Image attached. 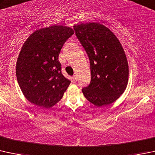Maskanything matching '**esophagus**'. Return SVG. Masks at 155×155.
<instances>
[{
    "mask_svg": "<svg viewBox=\"0 0 155 155\" xmlns=\"http://www.w3.org/2000/svg\"><path fill=\"white\" fill-rule=\"evenodd\" d=\"M72 80H73V82H76V81H77V77H76V75H74V76H73L72 77Z\"/></svg>",
    "mask_w": 155,
    "mask_h": 155,
    "instance_id": "esophagus-1",
    "label": "esophagus"
}]
</instances>
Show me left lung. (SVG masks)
Here are the masks:
<instances>
[{
  "label": "left lung",
  "mask_w": 155,
  "mask_h": 155,
  "mask_svg": "<svg viewBox=\"0 0 155 155\" xmlns=\"http://www.w3.org/2000/svg\"><path fill=\"white\" fill-rule=\"evenodd\" d=\"M73 29L90 60L91 80L82 88L83 94L96 106L109 105L123 94L128 84L124 50L116 35L102 24L86 23Z\"/></svg>",
  "instance_id": "obj_1"
}]
</instances>
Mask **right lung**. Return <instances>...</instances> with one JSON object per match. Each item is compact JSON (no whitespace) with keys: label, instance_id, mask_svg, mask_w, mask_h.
Segmentation results:
<instances>
[{"label":"right lung","instance_id":"obj_1","mask_svg":"<svg viewBox=\"0 0 155 155\" xmlns=\"http://www.w3.org/2000/svg\"><path fill=\"white\" fill-rule=\"evenodd\" d=\"M73 29L53 25L30 35L23 45L17 63L16 76L28 101L50 108L61 100L71 81L61 73L58 55Z\"/></svg>","mask_w":155,"mask_h":155}]
</instances>
